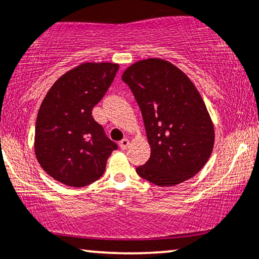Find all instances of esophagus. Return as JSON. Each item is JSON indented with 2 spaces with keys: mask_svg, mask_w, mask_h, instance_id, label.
I'll list each match as a JSON object with an SVG mask.
<instances>
[{
  "mask_svg": "<svg viewBox=\"0 0 259 259\" xmlns=\"http://www.w3.org/2000/svg\"><path fill=\"white\" fill-rule=\"evenodd\" d=\"M129 145H130V141L127 139H123L122 141H119V147L122 149H126L127 147H129Z\"/></svg>",
  "mask_w": 259,
  "mask_h": 259,
  "instance_id": "esophagus-1",
  "label": "esophagus"
}]
</instances>
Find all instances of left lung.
Wrapping results in <instances>:
<instances>
[{
  "mask_svg": "<svg viewBox=\"0 0 259 259\" xmlns=\"http://www.w3.org/2000/svg\"><path fill=\"white\" fill-rule=\"evenodd\" d=\"M122 80L139 104L152 150L137 175L173 186L201 171L214 147V126L190 78L169 62L149 58L130 65Z\"/></svg>",
  "mask_w": 259,
  "mask_h": 259,
  "instance_id": "left-lung-1",
  "label": "left lung"
}]
</instances>
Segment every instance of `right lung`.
Instances as JSON below:
<instances>
[{
	"label": "right lung",
	"instance_id": "add662e5",
	"mask_svg": "<svg viewBox=\"0 0 259 259\" xmlns=\"http://www.w3.org/2000/svg\"><path fill=\"white\" fill-rule=\"evenodd\" d=\"M118 64L82 63L52 84L35 122L34 150L49 176L81 188L104 175L116 142L94 120L92 110L112 83Z\"/></svg>",
	"mask_w": 259,
	"mask_h": 259
}]
</instances>
